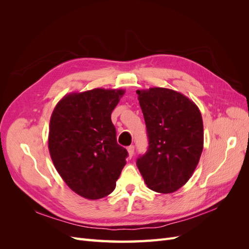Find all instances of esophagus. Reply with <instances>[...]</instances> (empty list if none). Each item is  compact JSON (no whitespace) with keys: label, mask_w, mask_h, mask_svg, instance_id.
Masks as SVG:
<instances>
[{"label":"esophagus","mask_w":249,"mask_h":249,"mask_svg":"<svg viewBox=\"0 0 249 249\" xmlns=\"http://www.w3.org/2000/svg\"><path fill=\"white\" fill-rule=\"evenodd\" d=\"M134 150H135V147H134V145H130V146H127V153H129V156L132 158L133 157V155H134Z\"/></svg>","instance_id":"obj_1"}]
</instances>
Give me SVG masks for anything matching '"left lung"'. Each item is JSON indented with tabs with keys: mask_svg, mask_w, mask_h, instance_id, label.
I'll use <instances>...</instances> for the list:
<instances>
[{
	"mask_svg": "<svg viewBox=\"0 0 249 249\" xmlns=\"http://www.w3.org/2000/svg\"><path fill=\"white\" fill-rule=\"evenodd\" d=\"M148 147L137 167L150 190L172 193L196 168L203 147L202 118L192 101L167 88L137 90Z\"/></svg>",
	"mask_w": 249,
	"mask_h": 249,
	"instance_id": "1",
	"label": "left lung"
}]
</instances>
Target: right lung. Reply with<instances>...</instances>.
<instances>
[{
	"label": "right lung",
	"instance_id": "1",
	"mask_svg": "<svg viewBox=\"0 0 249 249\" xmlns=\"http://www.w3.org/2000/svg\"><path fill=\"white\" fill-rule=\"evenodd\" d=\"M123 89L96 88L65 95L50 120L49 149L55 168L72 191L99 199L115 189L126 149L116 141L111 113Z\"/></svg>",
	"mask_w": 249,
	"mask_h": 249
}]
</instances>
